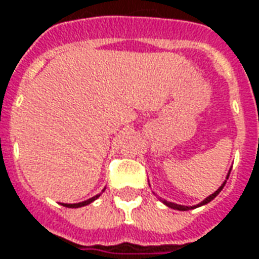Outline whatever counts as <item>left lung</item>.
<instances>
[{"label": "left lung", "instance_id": "left-lung-1", "mask_svg": "<svg viewBox=\"0 0 259 259\" xmlns=\"http://www.w3.org/2000/svg\"><path fill=\"white\" fill-rule=\"evenodd\" d=\"M230 171H231V169H230ZM230 171H229V174H227V177H226V180H224V182H223V184H222V185H220V188H219L218 191H216V192H213V193H211V195H209V196H207V198H206L205 200H202V202H200V203H198V205H195V206H184V205H177V203H172V202H167L165 199H161L160 198V200H161V202H162V203H164V205L168 206V207H171V209H175V210H182V211H184V210H191V209H195V207H199V206L206 205V203H209V202H211L213 199L218 196L219 193L222 192L223 186L226 185V181L229 180V175H230Z\"/></svg>", "mask_w": 259, "mask_h": 259}]
</instances>
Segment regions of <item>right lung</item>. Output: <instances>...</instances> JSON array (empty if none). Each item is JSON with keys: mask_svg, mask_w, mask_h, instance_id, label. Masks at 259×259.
Here are the masks:
<instances>
[{"mask_svg": "<svg viewBox=\"0 0 259 259\" xmlns=\"http://www.w3.org/2000/svg\"><path fill=\"white\" fill-rule=\"evenodd\" d=\"M104 191H105V188H104ZM102 191V192H104ZM99 196H101V193H98V195H95V196H92V198L90 199H87V200H84V202H79V203H61L63 206H66V207H82V206H87V205H90V203H92L95 199H98Z\"/></svg>", "mask_w": 259, "mask_h": 259, "instance_id": "obj_1", "label": "right lung"}]
</instances>
